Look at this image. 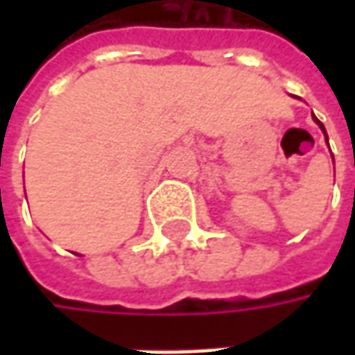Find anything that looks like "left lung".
<instances>
[{
    "label": "left lung",
    "instance_id": "1",
    "mask_svg": "<svg viewBox=\"0 0 355 355\" xmlns=\"http://www.w3.org/2000/svg\"><path fill=\"white\" fill-rule=\"evenodd\" d=\"M314 120H316V122H318V126H320V128H322V132H324V134H326V128H324V124H322L320 120H318V118H316V116H314ZM326 140H328V136H326ZM332 159H334V157H332Z\"/></svg>",
    "mask_w": 355,
    "mask_h": 355
}]
</instances>
